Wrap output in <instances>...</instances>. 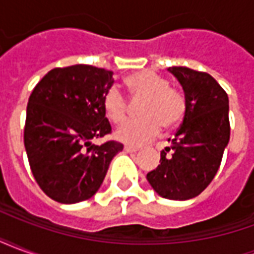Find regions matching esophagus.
<instances>
[{"instance_id": "obj_1", "label": "esophagus", "mask_w": 254, "mask_h": 254, "mask_svg": "<svg viewBox=\"0 0 254 254\" xmlns=\"http://www.w3.org/2000/svg\"><path fill=\"white\" fill-rule=\"evenodd\" d=\"M124 149H125L127 152H136L138 148L137 147H132V145H125V147H124Z\"/></svg>"}]
</instances>
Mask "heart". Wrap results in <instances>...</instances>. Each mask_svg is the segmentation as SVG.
I'll return each instance as SVG.
<instances>
[{
  "label": "heart",
  "instance_id": "obj_1",
  "mask_svg": "<svg viewBox=\"0 0 254 254\" xmlns=\"http://www.w3.org/2000/svg\"><path fill=\"white\" fill-rule=\"evenodd\" d=\"M124 85L130 99H143L138 107L141 118L124 122L116 130V138L129 145H141L163 130L176 129L187 114V99L181 91L169 87L167 78L152 70H140L129 74ZM106 116L113 124L125 121L129 111L127 98L111 87L102 98Z\"/></svg>",
  "mask_w": 254,
  "mask_h": 254
}]
</instances>
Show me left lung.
<instances>
[{"label":"left lung","mask_w":254,"mask_h":254,"mask_svg":"<svg viewBox=\"0 0 254 254\" xmlns=\"http://www.w3.org/2000/svg\"><path fill=\"white\" fill-rule=\"evenodd\" d=\"M181 84L187 114L170 147L160 152V165L147 174L149 185L169 200L198 196L218 173L230 140L229 96L205 72L169 67Z\"/></svg>","instance_id":"left-lung-1"}]
</instances>
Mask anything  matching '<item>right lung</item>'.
<instances>
[{"label":"right lung","mask_w":254,"mask_h":254,"mask_svg":"<svg viewBox=\"0 0 254 254\" xmlns=\"http://www.w3.org/2000/svg\"><path fill=\"white\" fill-rule=\"evenodd\" d=\"M113 83L111 70L80 64L52 69L30 95L24 147L35 181L56 201L91 198L124 148L91 143L111 133L102 98Z\"/></svg>","instance_id":"add662e5"}]
</instances>
